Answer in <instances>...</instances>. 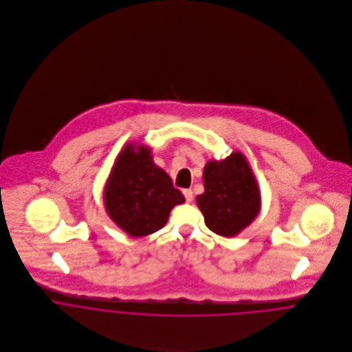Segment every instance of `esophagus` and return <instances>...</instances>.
I'll return each mask as SVG.
<instances>
[{"label":"esophagus","instance_id":"esophagus-1","mask_svg":"<svg viewBox=\"0 0 352 352\" xmlns=\"http://www.w3.org/2000/svg\"><path fill=\"white\" fill-rule=\"evenodd\" d=\"M183 194H184V197H186V201H188V203H191L192 199H194V194H192V191H191L190 188L183 190Z\"/></svg>","mask_w":352,"mask_h":352}]
</instances>
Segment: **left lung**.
<instances>
[{"label": "left lung", "instance_id": "1", "mask_svg": "<svg viewBox=\"0 0 352 352\" xmlns=\"http://www.w3.org/2000/svg\"><path fill=\"white\" fill-rule=\"evenodd\" d=\"M204 192L197 204L206 226L218 236L234 237L248 228L261 210V194L248 158L234 151L203 168Z\"/></svg>", "mask_w": 352, "mask_h": 352}]
</instances>
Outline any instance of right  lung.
I'll return each instance as SVG.
<instances>
[{
	"label": "right lung",
	"mask_w": 352,
	"mask_h": 352,
	"mask_svg": "<svg viewBox=\"0 0 352 352\" xmlns=\"http://www.w3.org/2000/svg\"><path fill=\"white\" fill-rule=\"evenodd\" d=\"M102 201L118 228L130 237H144L162 229L172 208L186 199L154 164L149 146L127 142L113 161Z\"/></svg>",
	"instance_id": "add662e5"
}]
</instances>
